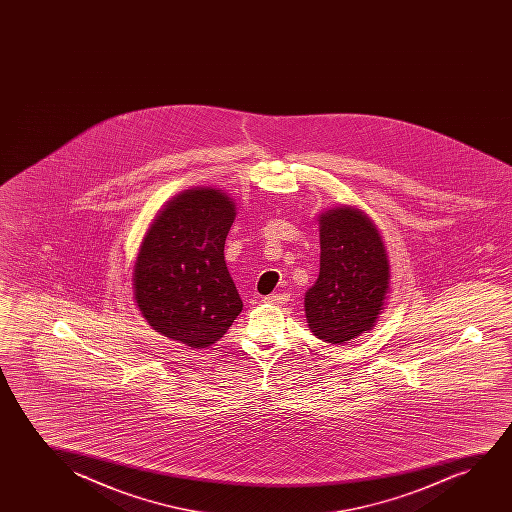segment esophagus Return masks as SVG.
Wrapping results in <instances>:
<instances>
[{
    "instance_id": "1",
    "label": "esophagus",
    "mask_w": 512,
    "mask_h": 512,
    "mask_svg": "<svg viewBox=\"0 0 512 512\" xmlns=\"http://www.w3.org/2000/svg\"><path fill=\"white\" fill-rule=\"evenodd\" d=\"M264 301L269 302V304H287L290 301V295L285 294V292H281V294H271L264 297Z\"/></svg>"
}]
</instances>
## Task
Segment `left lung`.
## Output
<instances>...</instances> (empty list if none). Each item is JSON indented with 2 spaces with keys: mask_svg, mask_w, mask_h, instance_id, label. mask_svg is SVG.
<instances>
[{
  "mask_svg": "<svg viewBox=\"0 0 512 512\" xmlns=\"http://www.w3.org/2000/svg\"><path fill=\"white\" fill-rule=\"evenodd\" d=\"M320 273L304 295L313 336L344 344L374 329L390 294V260L372 218L341 204L320 213Z\"/></svg>",
  "mask_w": 512,
  "mask_h": 512,
  "instance_id": "8db88e82",
  "label": "left lung"
}]
</instances>
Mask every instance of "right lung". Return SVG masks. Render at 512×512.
<instances>
[{
    "instance_id": "1",
    "label": "right lung",
    "mask_w": 512,
    "mask_h": 512,
    "mask_svg": "<svg viewBox=\"0 0 512 512\" xmlns=\"http://www.w3.org/2000/svg\"><path fill=\"white\" fill-rule=\"evenodd\" d=\"M236 203L224 190L192 187L157 211L133 266V297L161 336L190 350L224 337L243 302L224 259Z\"/></svg>"
}]
</instances>
